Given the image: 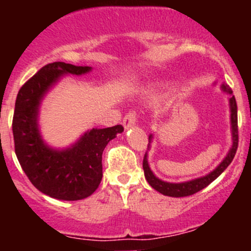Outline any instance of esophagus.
<instances>
[{
  "mask_svg": "<svg viewBox=\"0 0 251 251\" xmlns=\"http://www.w3.org/2000/svg\"><path fill=\"white\" fill-rule=\"evenodd\" d=\"M136 120H137V114H136V111H128V113H126V115L124 116V120H123L124 127L125 128L131 127V126L135 125Z\"/></svg>",
  "mask_w": 251,
  "mask_h": 251,
  "instance_id": "esophagus-1",
  "label": "esophagus"
}]
</instances>
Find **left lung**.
<instances>
[{"label": "left lung", "mask_w": 251, "mask_h": 251, "mask_svg": "<svg viewBox=\"0 0 251 251\" xmlns=\"http://www.w3.org/2000/svg\"><path fill=\"white\" fill-rule=\"evenodd\" d=\"M225 90L228 93L232 95L231 90H227L226 86H224ZM229 105H231V123H232V135H233V144H232V148L229 149L228 154H227L226 158L224 159L221 164L215 169L212 173H210L206 176L201 177V178L193 179V181L183 182V183H169V182H164L161 179L156 178L154 176L151 170L149 169L148 161H147V154L143 158V170H144V176L146 179L148 181V183L153 187L155 191L160 192L164 196L169 197H175V198H181V197H188L192 194L197 193V192L201 191L206 186H209L212 181L217 178L225 170L227 169V166L232 163L233 160L235 151L238 149V115H237V102H235L234 96H232L229 98ZM151 140V135L149 136V142ZM149 147V144H148Z\"/></svg>", "instance_id": "1"}]
</instances>
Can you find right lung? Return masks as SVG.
<instances>
[{
    "label": "right lung",
    "instance_id": "obj_1",
    "mask_svg": "<svg viewBox=\"0 0 251 251\" xmlns=\"http://www.w3.org/2000/svg\"><path fill=\"white\" fill-rule=\"evenodd\" d=\"M90 67L54 62L42 67L20 87L13 114L14 149L23 171L46 196L60 201L87 198L102 181V154L108 142L121 133V125L92 128L73 148H48L37 128V110L48 88L63 74L81 75Z\"/></svg>",
    "mask_w": 251,
    "mask_h": 251
}]
</instances>
